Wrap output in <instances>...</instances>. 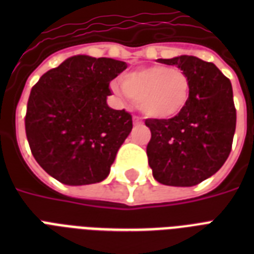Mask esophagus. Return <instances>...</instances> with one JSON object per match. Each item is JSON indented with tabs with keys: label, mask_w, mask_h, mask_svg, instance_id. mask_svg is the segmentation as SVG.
Returning a JSON list of instances; mask_svg holds the SVG:
<instances>
[{
	"label": "esophagus",
	"mask_w": 254,
	"mask_h": 254,
	"mask_svg": "<svg viewBox=\"0 0 254 254\" xmlns=\"http://www.w3.org/2000/svg\"><path fill=\"white\" fill-rule=\"evenodd\" d=\"M133 124H134V125H141V124H142V120L139 119V117H137V116H133Z\"/></svg>",
	"instance_id": "34e87169"
}]
</instances>
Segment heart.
<instances>
[{
  "label": "heart",
  "instance_id": "b5f03b06",
  "mask_svg": "<svg viewBox=\"0 0 254 254\" xmlns=\"http://www.w3.org/2000/svg\"><path fill=\"white\" fill-rule=\"evenodd\" d=\"M112 83V91L137 103L143 115L157 120L178 116L190 100L191 84L185 71L165 64L134 69Z\"/></svg>",
  "mask_w": 254,
  "mask_h": 254
}]
</instances>
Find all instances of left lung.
Returning a JSON list of instances; mask_svg holds the SVG:
<instances>
[{
	"label": "left lung",
	"mask_w": 254,
	"mask_h": 254,
	"mask_svg": "<svg viewBox=\"0 0 254 254\" xmlns=\"http://www.w3.org/2000/svg\"><path fill=\"white\" fill-rule=\"evenodd\" d=\"M158 62L185 71L191 92L178 116L145 121L151 131L149 166L162 185L191 187L217 173L231 153L236 129L232 84L213 63L196 57Z\"/></svg>",
	"instance_id": "1"
}]
</instances>
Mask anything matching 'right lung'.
<instances>
[{
    "mask_svg": "<svg viewBox=\"0 0 254 254\" xmlns=\"http://www.w3.org/2000/svg\"><path fill=\"white\" fill-rule=\"evenodd\" d=\"M127 65L76 55L47 71L33 87L25 127L34 158L68 186L99 183L131 131V116L107 104L109 83Z\"/></svg>",
    "mask_w": 254,
    "mask_h": 254,
    "instance_id": "add662e5",
    "label": "right lung"
}]
</instances>
